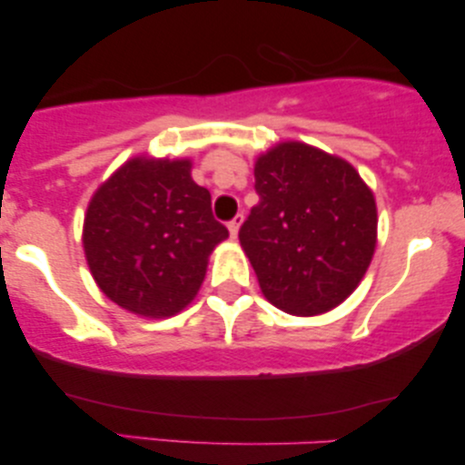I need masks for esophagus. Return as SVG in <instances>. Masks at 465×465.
Masks as SVG:
<instances>
[{
	"mask_svg": "<svg viewBox=\"0 0 465 465\" xmlns=\"http://www.w3.org/2000/svg\"><path fill=\"white\" fill-rule=\"evenodd\" d=\"M242 221H244V216L242 214H238V216H233L232 221H229V233H232V238H236L238 236V229H240V225H242Z\"/></svg>",
	"mask_w": 465,
	"mask_h": 465,
	"instance_id": "esophagus-1",
	"label": "esophagus"
}]
</instances>
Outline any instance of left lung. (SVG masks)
<instances>
[{
  "label": "left lung",
  "instance_id": "left-lung-1",
  "mask_svg": "<svg viewBox=\"0 0 465 465\" xmlns=\"http://www.w3.org/2000/svg\"><path fill=\"white\" fill-rule=\"evenodd\" d=\"M260 203L240 227L264 297L297 317L348 300L376 249V201L354 165L282 142L253 168Z\"/></svg>",
  "mask_w": 465,
  "mask_h": 465
}]
</instances>
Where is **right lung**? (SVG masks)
<instances>
[{"mask_svg":"<svg viewBox=\"0 0 465 465\" xmlns=\"http://www.w3.org/2000/svg\"><path fill=\"white\" fill-rule=\"evenodd\" d=\"M190 159L135 157L95 190L83 247L95 284L124 311L162 319L183 311L207 258L229 236Z\"/></svg>","mask_w":465,"mask_h":465,"instance_id":"1","label":"right lung"}]
</instances>
